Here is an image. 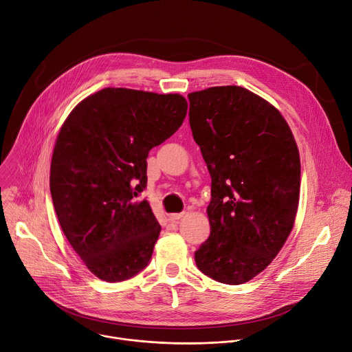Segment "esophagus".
<instances>
[{
	"mask_svg": "<svg viewBox=\"0 0 352 352\" xmlns=\"http://www.w3.org/2000/svg\"><path fill=\"white\" fill-rule=\"evenodd\" d=\"M182 217H184V212H179V214H170V215H168V219L173 221V222H175V221H179Z\"/></svg>",
	"mask_w": 352,
	"mask_h": 352,
	"instance_id": "1",
	"label": "esophagus"
}]
</instances>
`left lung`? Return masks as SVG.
<instances>
[{
	"mask_svg": "<svg viewBox=\"0 0 352 352\" xmlns=\"http://www.w3.org/2000/svg\"><path fill=\"white\" fill-rule=\"evenodd\" d=\"M190 126L210 174V235L198 269L225 285L263 272L283 248L300 197V155L280 111L241 86L188 95Z\"/></svg>",
	"mask_w": 352,
	"mask_h": 352,
	"instance_id": "8db88e82",
	"label": "left lung"
}]
</instances>
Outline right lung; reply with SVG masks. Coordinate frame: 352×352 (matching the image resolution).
<instances>
[{
    "instance_id": "right-lung-1",
    "label": "right lung",
    "mask_w": 352,
    "mask_h": 352,
    "mask_svg": "<svg viewBox=\"0 0 352 352\" xmlns=\"http://www.w3.org/2000/svg\"><path fill=\"white\" fill-rule=\"evenodd\" d=\"M181 95L106 87L65 120L52 154L50 186L66 239L86 267L109 283L150 262L161 226L150 204L148 151L182 124Z\"/></svg>"
}]
</instances>
